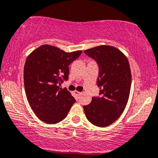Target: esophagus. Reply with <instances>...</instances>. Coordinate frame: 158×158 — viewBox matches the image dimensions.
Segmentation results:
<instances>
[{
	"label": "esophagus",
	"instance_id": "1",
	"mask_svg": "<svg viewBox=\"0 0 158 158\" xmlns=\"http://www.w3.org/2000/svg\"><path fill=\"white\" fill-rule=\"evenodd\" d=\"M74 93H75L77 95H78V96H80V95H81L83 94L82 92H77V91L74 92Z\"/></svg>",
	"mask_w": 158,
	"mask_h": 158
}]
</instances>
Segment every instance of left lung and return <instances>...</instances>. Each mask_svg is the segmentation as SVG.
<instances>
[{
  "label": "left lung",
  "instance_id": "8db88e82",
  "mask_svg": "<svg viewBox=\"0 0 158 158\" xmlns=\"http://www.w3.org/2000/svg\"><path fill=\"white\" fill-rule=\"evenodd\" d=\"M98 65V96L84 106L87 119L98 127H107L123 113L130 94L131 73L127 57L112 46L101 45L84 51Z\"/></svg>",
  "mask_w": 158,
  "mask_h": 158
}]
</instances>
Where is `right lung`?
<instances>
[{
	"mask_svg": "<svg viewBox=\"0 0 158 158\" xmlns=\"http://www.w3.org/2000/svg\"><path fill=\"white\" fill-rule=\"evenodd\" d=\"M82 51L66 53L58 48L44 45L27 58L24 68L25 93L37 117L54 124L66 117L75 99L66 88H60L66 81L69 65Z\"/></svg>",
	"mask_w": 158,
	"mask_h": 158,
	"instance_id": "obj_1",
	"label": "right lung"
}]
</instances>
